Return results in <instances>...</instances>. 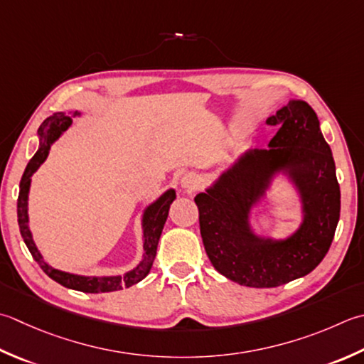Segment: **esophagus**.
Masks as SVG:
<instances>
[{"instance_id":"1","label":"esophagus","mask_w":364,"mask_h":364,"mask_svg":"<svg viewBox=\"0 0 364 364\" xmlns=\"http://www.w3.org/2000/svg\"><path fill=\"white\" fill-rule=\"evenodd\" d=\"M200 186V176L196 175V173H186L181 178V188L184 189V192H188V194H192V192H196Z\"/></svg>"}]
</instances>
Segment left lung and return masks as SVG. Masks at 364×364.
<instances>
[{"label":"left lung","instance_id":"8db88e82","mask_svg":"<svg viewBox=\"0 0 364 364\" xmlns=\"http://www.w3.org/2000/svg\"><path fill=\"white\" fill-rule=\"evenodd\" d=\"M267 124L279 126L269 149L247 151L194 198L213 267L255 289L279 287L311 273L328 252L341 213L333 154L311 105L290 101ZM277 169H286L297 184L305 211L301 229L282 242L255 237L248 227L250 206Z\"/></svg>","mask_w":364,"mask_h":364}]
</instances>
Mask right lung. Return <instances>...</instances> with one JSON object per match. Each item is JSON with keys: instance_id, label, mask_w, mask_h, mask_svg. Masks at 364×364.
<instances>
[{"instance_id": "obj_1", "label": "right lung", "mask_w": 364, "mask_h": 364, "mask_svg": "<svg viewBox=\"0 0 364 364\" xmlns=\"http://www.w3.org/2000/svg\"><path fill=\"white\" fill-rule=\"evenodd\" d=\"M80 115L78 112H74L73 117ZM73 123L70 117H66L64 113H55L53 117H48L44 123L39 127V137H41V146L38 149L31 161L28 162L25 168V173L21 176L20 181V192L17 200V218H18V227L21 238H23L26 247L30 249L33 259L39 263L48 277H52L61 286L68 289H74L78 291H85V294H102V291H115L123 290L124 287H131L134 284L140 282L144 277L149 273L151 265L156 257V251H158V243L161 238V233L168 216L170 203L175 200V191L170 189L166 194H162L158 200L153 205H149L145 215H144V260H141L132 272L126 273L124 276H104V277H90V276H77L70 273L60 272L48 265L47 262L42 259L41 252L36 247L34 241L31 238L30 227H28V191H30L31 175L41 167V164L47 159L50 145L60 137V135L68 129Z\"/></svg>"}]
</instances>
